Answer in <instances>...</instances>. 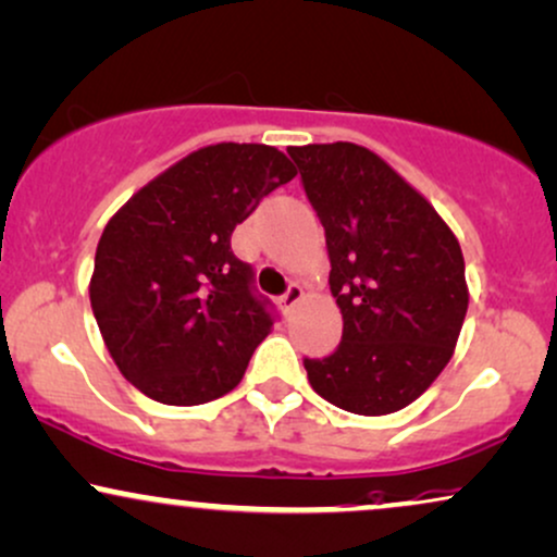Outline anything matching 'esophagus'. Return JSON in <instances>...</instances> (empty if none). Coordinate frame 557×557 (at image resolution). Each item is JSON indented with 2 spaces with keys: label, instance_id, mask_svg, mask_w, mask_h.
<instances>
[{
  "label": "esophagus",
  "instance_id": "34e87169",
  "mask_svg": "<svg viewBox=\"0 0 557 557\" xmlns=\"http://www.w3.org/2000/svg\"><path fill=\"white\" fill-rule=\"evenodd\" d=\"M300 300H304V287H300V285H290V287H287V290L283 293V296H280V306H283L285 311H290V308L298 306Z\"/></svg>",
  "mask_w": 557,
  "mask_h": 557
}]
</instances>
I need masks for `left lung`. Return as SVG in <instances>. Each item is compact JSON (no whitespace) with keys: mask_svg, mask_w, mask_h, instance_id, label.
<instances>
[{"mask_svg":"<svg viewBox=\"0 0 557 557\" xmlns=\"http://www.w3.org/2000/svg\"><path fill=\"white\" fill-rule=\"evenodd\" d=\"M324 225L343 339L304 358L313 392L339 410L388 414L438 379L467 317L465 257L431 202L352 143L287 147Z\"/></svg>","mask_w":557,"mask_h":557,"instance_id":"8db88e82","label":"left lung"}]
</instances>
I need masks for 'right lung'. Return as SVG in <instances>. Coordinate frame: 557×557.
Returning a JSON list of instances; mask_svg holds the SVG:
<instances>
[{
    "instance_id": "add662e5",
    "label": "right lung",
    "mask_w": 557,
    "mask_h": 557,
    "mask_svg": "<svg viewBox=\"0 0 557 557\" xmlns=\"http://www.w3.org/2000/svg\"><path fill=\"white\" fill-rule=\"evenodd\" d=\"M293 176L290 160L270 145H210L109 220L90 306L113 363L150 399L205 405L244 379L277 313L231 236Z\"/></svg>"
}]
</instances>
